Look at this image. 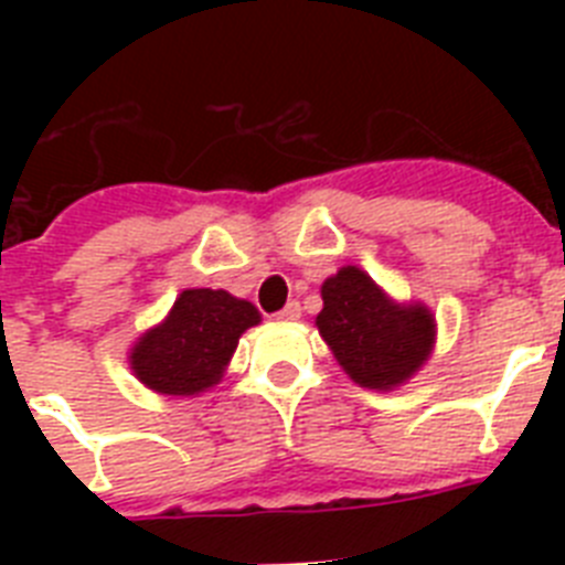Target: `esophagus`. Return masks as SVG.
<instances>
[{"instance_id": "1", "label": "esophagus", "mask_w": 565, "mask_h": 565, "mask_svg": "<svg viewBox=\"0 0 565 565\" xmlns=\"http://www.w3.org/2000/svg\"><path fill=\"white\" fill-rule=\"evenodd\" d=\"M299 313H302L299 302H288V306L277 313V319H279V322H297Z\"/></svg>"}]
</instances>
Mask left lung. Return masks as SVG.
Returning <instances> with one entry per match:
<instances>
[{"mask_svg":"<svg viewBox=\"0 0 565 565\" xmlns=\"http://www.w3.org/2000/svg\"><path fill=\"white\" fill-rule=\"evenodd\" d=\"M317 328L342 371L371 391H393L436 344V319L422 302H396L362 268L344 266L322 282Z\"/></svg>","mask_w":565,"mask_h":565,"instance_id":"obj_1","label":"left lung"}]
</instances>
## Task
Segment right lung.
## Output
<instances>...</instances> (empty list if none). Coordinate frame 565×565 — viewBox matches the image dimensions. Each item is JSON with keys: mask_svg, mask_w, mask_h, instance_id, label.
I'll use <instances>...</instances> for the list:
<instances>
[{"mask_svg": "<svg viewBox=\"0 0 565 565\" xmlns=\"http://www.w3.org/2000/svg\"><path fill=\"white\" fill-rule=\"evenodd\" d=\"M259 322L246 299L212 288H186L161 326L129 351V367L149 391L194 396L221 382L239 337Z\"/></svg>", "mask_w": 565, "mask_h": 565, "instance_id": "right-lung-1", "label": "right lung"}]
</instances>
